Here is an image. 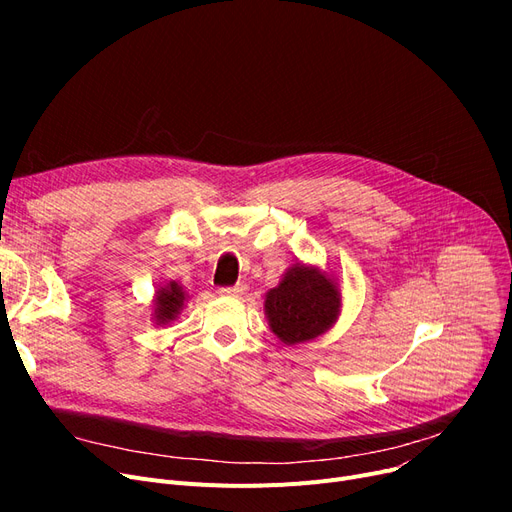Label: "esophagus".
I'll return each mask as SVG.
<instances>
[{
	"instance_id": "esophagus-1",
	"label": "esophagus",
	"mask_w": 512,
	"mask_h": 512,
	"mask_svg": "<svg viewBox=\"0 0 512 512\" xmlns=\"http://www.w3.org/2000/svg\"><path fill=\"white\" fill-rule=\"evenodd\" d=\"M245 292H247L245 284H236V286H228V288L220 290V294H224V297H232V299L242 297V294H245Z\"/></svg>"
}]
</instances>
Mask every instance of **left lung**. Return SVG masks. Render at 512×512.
Wrapping results in <instances>:
<instances>
[{"mask_svg":"<svg viewBox=\"0 0 512 512\" xmlns=\"http://www.w3.org/2000/svg\"><path fill=\"white\" fill-rule=\"evenodd\" d=\"M263 311L274 336L297 346L326 334L342 313V292L334 274L313 263H290L276 288L265 292Z\"/></svg>","mask_w":512,"mask_h":512,"instance_id":"obj_1","label":"left lung"}]
</instances>
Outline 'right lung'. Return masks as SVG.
<instances>
[{"mask_svg": "<svg viewBox=\"0 0 512 512\" xmlns=\"http://www.w3.org/2000/svg\"><path fill=\"white\" fill-rule=\"evenodd\" d=\"M188 292L176 280L159 284L151 299V321L157 328H166L178 319L184 305L188 303Z\"/></svg>", "mask_w": 512, "mask_h": 512, "instance_id": "obj_1", "label": "right lung"}]
</instances>
